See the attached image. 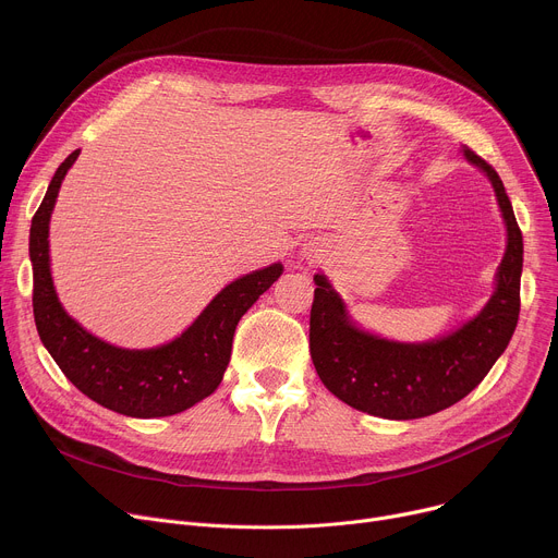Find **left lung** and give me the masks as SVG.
<instances>
[{
    "label": "left lung",
    "mask_w": 558,
    "mask_h": 558,
    "mask_svg": "<svg viewBox=\"0 0 558 558\" xmlns=\"http://www.w3.org/2000/svg\"><path fill=\"white\" fill-rule=\"evenodd\" d=\"M463 156L490 179L508 231L495 293L480 315L439 340L392 342L355 327L327 276H313L317 284L308 323L313 366L338 400L362 413L420 420L457 404L488 375L517 329L523 235L495 168L468 147Z\"/></svg>",
    "instance_id": "obj_1"
}]
</instances>
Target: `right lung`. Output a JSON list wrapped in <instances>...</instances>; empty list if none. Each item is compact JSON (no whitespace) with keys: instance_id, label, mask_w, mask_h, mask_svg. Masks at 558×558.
<instances>
[{"instance_id":"obj_1","label":"right lung","mask_w":558,"mask_h":558,"mask_svg":"<svg viewBox=\"0 0 558 558\" xmlns=\"http://www.w3.org/2000/svg\"><path fill=\"white\" fill-rule=\"evenodd\" d=\"M76 156L78 149L57 168L31 225L33 311L39 338L63 375L104 409L141 420L183 413L218 388L238 320L280 278L282 265L274 263L227 284L192 327L163 347L130 351L95 338L65 313L50 276V214Z\"/></svg>"}]
</instances>
